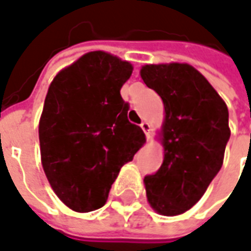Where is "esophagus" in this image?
Returning <instances> with one entry per match:
<instances>
[{
  "instance_id": "1",
  "label": "esophagus",
  "mask_w": 251,
  "mask_h": 251,
  "mask_svg": "<svg viewBox=\"0 0 251 251\" xmlns=\"http://www.w3.org/2000/svg\"><path fill=\"white\" fill-rule=\"evenodd\" d=\"M141 128H142V131L145 132L146 139L149 141V139H151V124H149L148 122H142L141 123Z\"/></svg>"
}]
</instances>
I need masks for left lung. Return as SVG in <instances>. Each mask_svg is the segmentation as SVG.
Returning <instances> with one entry per match:
<instances>
[{"label": "left lung", "mask_w": 251, "mask_h": 251, "mask_svg": "<svg viewBox=\"0 0 251 251\" xmlns=\"http://www.w3.org/2000/svg\"><path fill=\"white\" fill-rule=\"evenodd\" d=\"M139 75L164 105L157 132L164 159L159 171L144 179L148 203L157 214L179 216L201 199L223 166L231 137L228 107L188 63L145 65Z\"/></svg>", "instance_id": "left-lung-1"}]
</instances>
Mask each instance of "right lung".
Here are the masks:
<instances>
[{
	"label": "right lung",
	"instance_id": "obj_1",
	"mask_svg": "<svg viewBox=\"0 0 251 251\" xmlns=\"http://www.w3.org/2000/svg\"><path fill=\"white\" fill-rule=\"evenodd\" d=\"M132 69L109 52H87L48 88L38 124L41 164L53 192L73 211L102 207L120 169L145 144L120 95Z\"/></svg>",
	"mask_w": 251,
	"mask_h": 251
}]
</instances>
